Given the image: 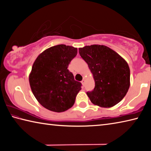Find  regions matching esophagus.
Here are the masks:
<instances>
[{"instance_id": "34e87169", "label": "esophagus", "mask_w": 151, "mask_h": 151, "mask_svg": "<svg viewBox=\"0 0 151 151\" xmlns=\"http://www.w3.org/2000/svg\"><path fill=\"white\" fill-rule=\"evenodd\" d=\"M81 83L83 84V85H84V84H85V79H83V80L81 81Z\"/></svg>"}]
</instances>
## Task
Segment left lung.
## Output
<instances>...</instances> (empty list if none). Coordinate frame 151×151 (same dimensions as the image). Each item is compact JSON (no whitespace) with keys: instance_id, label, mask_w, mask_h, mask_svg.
<instances>
[{"instance_id":"obj_1","label":"left lung","mask_w":151,"mask_h":151,"mask_svg":"<svg viewBox=\"0 0 151 151\" xmlns=\"http://www.w3.org/2000/svg\"><path fill=\"white\" fill-rule=\"evenodd\" d=\"M93 73L95 86L86 92L91 101L101 107L109 108L118 104L130 86V68L115 51L104 45L86 46L78 49Z\"/></svg>"}]
</instances>
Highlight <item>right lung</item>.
Returning a JSON list of instances; mask_svg holds the SVG:
<instances>
[{"label": "right lung", "mask_w": 151, "mask_h": 151, "mask_svg": "<svg viewBox=\"0 0 151 151\" xmlns=\"http://www.w3.org/2000/svg\"><path fill=\"white\" fill-rule=\"evenodd\" d=\"M77 48L58 45L42 52L35 60L29 76L30 86L37 100L49 111L60 112L71 108L82 84L68 69Z\"/></svg>", "instance_id": "obj_1"}]
</instances>
